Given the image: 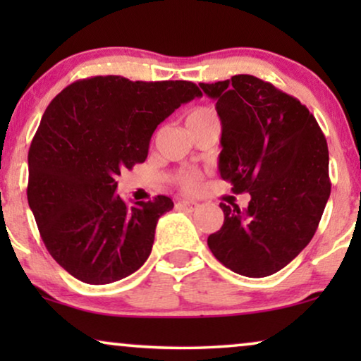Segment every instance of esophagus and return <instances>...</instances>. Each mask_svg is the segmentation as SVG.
I'll return each instance as SVG.
<instances>
[{
	"instance_id": "esophagus-1",
	"label": "esophagus",
	"mask_w": 361,
	"mask_h": 361,
	"mask_svg": "<svg viewBox=\"0 0 361 361\" xmlns=\"http://www.w3.org/2000/svg\"><path fill=\"white\" fill-rule=\"evenodd\" d=\"M176 205L179 207V209L185 210V212H194V210L199 209V204H197V202H194V200H179Z\"/></svg>"
}]
</instances>
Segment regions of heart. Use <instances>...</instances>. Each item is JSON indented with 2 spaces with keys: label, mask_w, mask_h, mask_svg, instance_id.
<instances>
[{
  "label": "heart",
  "mask_w": 361,
  "mask_h": 361,
  "mask_svg": "<svg viewBox=\"0 0 361 361\" xmlns=\"http://www.w3.org/2000/svg\"><path fill=\"white\" fill-rule=\"evenodd\" d=\"M210 120H215L214 113H212V110H209V108H204V106L194 108V110L187 115V125H195V123H204ZM200 182H202V176L199 172H184V174L179 177V185L187 192H194L199 189Z\"/></svg>",
  "instance_id": "heart-1"
}]
</instances>
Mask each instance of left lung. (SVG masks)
Listing matches in <instances>:
<instances>
[{
	"label": "left lung",
	"mask_w": 361,
	"mask_h": 361,
	"mask_svg": "<svg viewBox=\"0 0 361 361\" xmlns=\"http://www.w3.org/2000/svg\"><path fill=\"white\" fill-rule=\"evenodd\" d=\"M221 121L219 172L248 209L220 204L225 220L207 240L216 259L248 278L289 264L312 240L330 197L329 147L298 98L253 75L200 83Z\"/></svg>",
	"instance_id": "1"
}]
</instances>
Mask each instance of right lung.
Returning <instances> with one entry per match:
<instances>
[{
  "instance_id": "right-lung-1",
  "label": "right lung",
  "mask_w": 361,
  "mask_h": 361,
  "mask_svg": "<svg viewBox=\"0 0 361 361\" xmlns=\"http://www.w3.org/2000/svg\"><path fill=\"white\" fill-rule=\"evenodd\" d=\"M187 80L83 78L44 111L29 147L27 202L54 259L87 284H110L145 264L157 220L172 200L128 205L115 194L121 171L145 162L159 123L200 97Z\"/></svg>"
}]
</instances>
